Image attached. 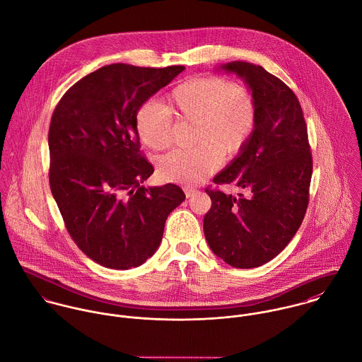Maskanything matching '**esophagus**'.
<instances>
[{
    "label": "esophagus",
    "instance_id": "34e87169",
    "mask_svg": "<svg viewBox=\"0 0 362 362\" xmlns=\"http://www.w3.org/2000/svg\"><path fill=\"white\" fill-rule=\"evenodd\" d=\"M196 189H192V187H185V194H186V197L189 199V197H192V196H194L196 194Z\"/></svg>",
    "mask_w": 362,
    "mask_h": 362
}]
</instances>
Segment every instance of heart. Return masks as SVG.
I'll return each mask as SVG.
<instances>
[{
	"mask_svg": "<svg viewBox=\"0 0 362 362\" xmlns=\"http://www.w3.org/2000/svg\"><path fill=\"white\" fill-rule=\"evenodd\" d=\"M165 106L144 102L136 113L141 143L155 151L172 144L173 117L194 122L192 148L175 149L162 156L159 175L180 185H199L225 159L236 158L250 141L257 126V103L252 89L239 81L221 76H193L176 85Z\"/></svg>",
	"mask_w": 362,
	"mask_h": 362,
	"instance_id": "1",
	"label": "heart"
}]
</instances>
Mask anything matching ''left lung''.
<instances>
[{
    "label": "left lung",
    "mask_w": 362,
    "mask_h": 362,
    "mask_svg": "<svg viewBox=\"0 0 362 362\" xmlns=\"http://www.w3.org/2000/svg\"><path fill=\"white\" fill-rule=\"evenodd\" d=\"M222 70L238 74L257 103V126L250 141L216 185H235L238 197L206 189L211 209L204 235L211 250L236 269L259 267L274 259L299 229L308 204L312 152L296 95L260 66L232 62Z\"/></svg>",
    "instance_id": "obj_1"
}]
</instances>
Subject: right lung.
I'll return each instance as SVG.
<instances>
[{
	"label": "right lung",
	"mask_w": 362,
	"mask_h": 362,
	"mask_svg": "<svg viewBox=\"0 0 362 362\" xmlns=\"http://www.w3.org/2000/svg\"><path fill=\"white\" fill-rule=\"evenodd\" d=\"M183 70L105 66L75 82L53 112L50 190L76 246L103 267L143 264L186 197L172 183L141 186L153 166L136 130L139 107Z\"/></svg>",
	"instance_id": "1"
}]
</instances>
